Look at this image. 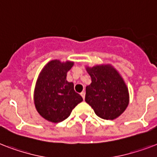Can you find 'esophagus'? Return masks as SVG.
Listing matches in <instances>:
<instances>
[{"mask_svg": "<svg viewBox=\"0 0 157 157\" xmlns=\"http://www.w3.org/2000/svg\"><path fill=\"white\" fill-rule=\"evenodd\" d=\"M81 97H82L83 100H85V92H82V93H81Z\"/></svg>", "mask_w": 157, "mask_h": 157, "instance_id": "1", "label": "esophagus"}]
</instances>
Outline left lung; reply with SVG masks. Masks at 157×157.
I'll return each mask as SVG.
<instances>
[{
    "label": "left lung",
    "instance_id": "obj_1",
    "mask_svg": "<svg viewBox=\"0 0 157 157\" xmlns=\"http://www.w3.org/2000/svg\"><path fill=\"white\" fill-rule=\"evenodd\" d=\"M86 71L92 82L86 86L85 101L101 118H118L129 104L128 89L122 76L109 64L87 67Z\"/></svg>",
    "mask_w": 157,
    "mask_h": 157
}]
</instances>
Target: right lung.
Returning a JSON list of instances; mask_svg holds the SVG:
<instances>
[{"label": "right lung", "mask_w": 157, "mask_h": 157, "mask_svg": "<svg viewBox=\"0 0 157 157\" xmlns=\"http://www.w3.org/2000/svg\"><path fill=\"white\" fill-rule=\"evenodd\" d=\"M71 61L48 62L39 73L34 89V105L46 120L59 123L68 117L76 105L83 101L74 90V85L66 80L73 66Z\"/></svg>", "instance_id": "add662e5"}]
</instances>
